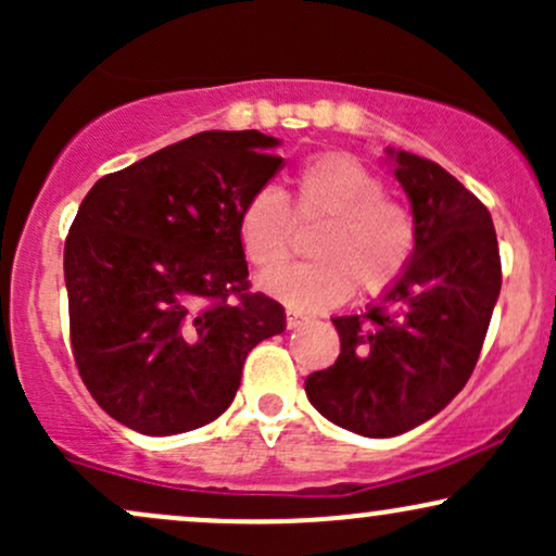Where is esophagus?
<instances>
[{"label": "esophagus", "mask_w": 556, "mask_h": 556, "mask_svg": "<svg viewBox=\"0 0 556 556\" xmlns=\"http://www.w3.org/2000/svg\"><path fill=\"white\" fill-rule=\"evenodd\" d=\"M303 321H305L303 314H298V311L287 308V329H295V327H300V324H303Z\"/></svg>", "instance_id": "obj_1"}]
</instances>
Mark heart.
I'll return each instance as SVG.
<instances>
[{
  "label": "heart",
  "instance_id": "heart-1",
  "mask_svg": "<svg viewBox=\"0 0 556 556\" xmlns=\"http://www.w3.org/2000/svg\"><path fill=\"white\" fill-rule=\"evenodd\" d=\"M298 219H321L308 242V264L269 274L261 290L292 311H327L353 295L387 292L413 256L410 216L384 198V182L355 156L321 154L308 159L295 177ZM292 219L282 190L264 185L242 203L238 235L245 258L274 271L290 256Z\"/></svg>",
  "mask_w": 556,
  "mask_h": 556
}]
</instances>
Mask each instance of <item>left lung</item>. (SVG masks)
Instances as JSON below:
<instances>
[{
    "mask_svg": "<svg viewBox=\"0 0 556 556\" xmlns=\"http://www.w3.org/2000/svg\"><path fill=\"white\" fill-rule=\"evenodd\" d=\"M413 208L402 277L363 316H334L340 358L305 379L331 424L387 439L444 410L473 374L502 290L489 208L439 164L387 149Z\"/></svg>",
    "mask_w": 556,
    "mask_h": 556,
    "instance_id": "left-lung-1",
    "label": "left lung"
}]
</instances>
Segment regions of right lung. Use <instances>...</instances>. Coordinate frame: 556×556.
I'll list each match as a JSON object with an SVG mask.
<instances>
[{"mask_svg": "<svg viewBox=\"0 0 556 556\" xmlns=\"http://www.w3.org/2000/svg\"><path fill=\"white\" fill-rule=\"evenodd\" d=\"M279 138L206 130L112 172L65 242L70 340L88 392L146 437L212 424L242 363L285 331L277 300L248 292L242 203L282 167Z\"/></svg>", "mask_w": 556, "mask_h": 556, "instance_id": "add662e5", "label": "right lung"}]
</instances>
